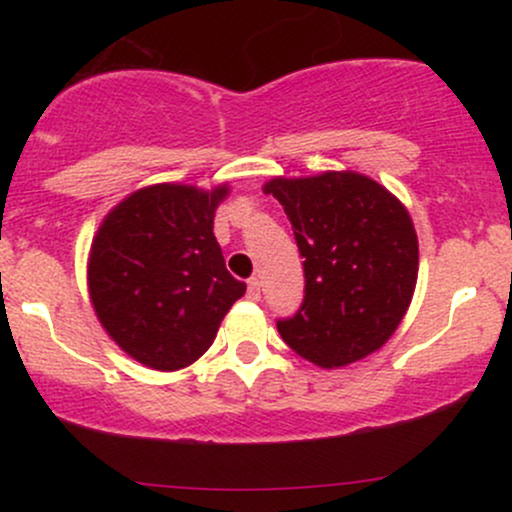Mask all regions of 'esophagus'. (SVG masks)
<instances>
[{
	"mask_svg": "<svg viewBox=\"0 0 512 512\" xmlns=\"http://www.w3.org/2000/svg\"><path fill=\"white\" fill-rule=\"evenodd\" d=\"M248 298L250 301H260V279H255V276L248 281Z\"/></svg>",
	"mask_w": 512,
	"mask_h": 512,
	"instance_id": "esophagus-1",
	"label": "esophagus"
}]
</instances>
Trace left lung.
<instances>
[{
	"instance_id": "1",
	"label": "left lung",
	"mask_w": 512,
	"mask_h": 512,
	"mask_svg": "<svg viewBox=\"0 0 512 512\" xmlns=\"http://www.w3.org/2000/svg\"><path fill=\"white\" fill-rule=\"evenodd\" d=\"M264 192L284 204L305 260L303 303L276 320L281 339L322 368L380 349L407 313L419 274L407 209L356 173L276 178Z\"/></svg>"
}]
</instances>
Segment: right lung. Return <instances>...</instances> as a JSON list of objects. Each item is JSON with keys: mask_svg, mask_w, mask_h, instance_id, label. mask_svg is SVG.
Returning <instances> with one entry per match:
<instances>
[{"mask_svg": "<svg viewBox=\"0 0 512 512\" xmlns=\"http://www.w3.org/2000/svg\"><path fill=\"white\" fill-rule=\"evenodd\" d=\"M226 192L146 187L110 211L93 240V308L110 337L144 366L195 363L245 293L214 236V211Z\"/></svg>", "mask_w": 512, "mask_h": 512, "instance_id": "right-lung-1", "label": "right lung"}]
</instances>
